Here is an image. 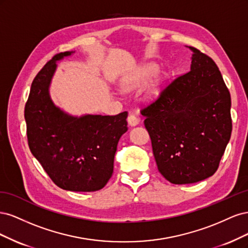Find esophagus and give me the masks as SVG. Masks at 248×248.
<instances>
[{"instance_id": "34e87169", "label": "esophagus", "mask_w": 248, "mask_h": 248, "mask_svg": "<svg viewBox=\"0 0 248 248\" xmlns=\"http://www.w3.org/2000/svg\"><path fill=\"white\" fill-rule=\"evenodd\" d=\"M127 122H128L130 126H137L140 122V119L134 115H129L128 118H127Z\"/></svg>"}]
</instances>
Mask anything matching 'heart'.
Wrapping results in <instances>:
<instances>
[{
  "label": "heart",
  "mask_w": 248,
  "mask_h": 248,
  "mask_svg": "<svg viewBox=\"0 0 248 248\" xmlns=\"http://www.w3.org/2000/svg\"><path fill=\"white\" fill-rule=\"evenodd\" d=\"M155 72V66L154 65H146L142 67V68L140 70L139 74L136 77V78L133 79L132 84L133 85H142L147 82V80L151 78L152 74ZM163 87V78L161 76H157L153 80L151 84H150L147 88L146 91V96L147 98L149 99H153L156 98L161 92Z\"/></svg>",
  "instance_id": "heart-1"
}]
</instances>
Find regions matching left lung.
Masks as SVG:
<instances>
[{
  "instance_id": "left-lung-1",
  "label": "left lung",
  "mask_w": 248,
  "mask_h": 248,
  "mask_svg": "<svg viewBox=\"0 0 248 248\" xmlns=\"http://www.w3.org/2000/svg\"><path fill=\"white\" fill-rule=\"evenodd\" d=\"M189 48L190 71L140 110L157 168L172 184L211 177L232 133L231 95L218 67L199 49Z\"/></svg>"
}]
</instances>
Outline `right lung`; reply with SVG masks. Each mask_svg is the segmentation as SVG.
<instances>
[{
	"label": "right lung",
	"mask_w": 248,
	"mask_h": 248,
	"mask_svg": "<svg viewBox=\"0 0 248 248\" xmlns=\"http://www.w3.org/2000/svg\"><path fill=\"white\" fill-rule=\"evenodd\" d=\"M52 57L35 77L25 107L30 150L60 188L91 192L103 188L112 175L120 138L127 131V111L116 116L74 117L56 107L49 96L57 61Z\"/></svg>",
	"instance_id": "add662e5"
}]
</instances>
